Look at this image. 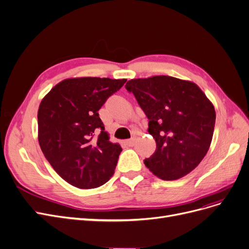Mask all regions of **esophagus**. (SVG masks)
Returning a JSON list of instances; mask_svg holds the SVG:
<instances>
[{
    "label": "esophagus",
    "instance_id": "34e87169",
    "mask_svg": "<svg viewBox=\"0 0 249 249\" xmlns=\"http://www.w3.org/2000/svg\"><path fill=\"white\" fill-rule=\"evenodd\" d=\"M126 144L127 145H129V146H133L134 145V143H135V138H131V139H128V140H126Z\"/></svg>",
    "mask_w": 249,
    "mask_h": 249
}]
</instances>
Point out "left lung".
<instances>
[{"label": "left lung", "instance_id": "left-lung-1", "mask_svg": "<svg viewBox=\"0 0 249 249\" xmlns=\"http://www.w3.org/2000/svg\"><path fill=\"white\" fill-rule=\"evenodd\" d=\"M132 92L148 119V132L156 140L154 155L144 165L169 181L196 169L210 148L215 112L198 86L171 76L129 80Z\"/></svg>", "mask_w": 249, "mask_h": 249}]
</instances>
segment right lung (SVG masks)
Returning <instances> with one entry per match:
<instances>
[{
  "instance_id": "obj_1",
  "label": "right lung",
  "mask_w": 249,
  "mask_h": 249,
  "mask_svg": "<svg viewBox=\"0 0 249 249\" xmlns=\"http://www.w3.org/2000/svg\"><path fill=\"white\" fill-rule=\"evenodd\" d=\"M126 79H65L41 101L38 142L58 174L81 189L96 188L113 176L122 151L112 143L99 110Z\"/></svg>"
}]
</instances>
